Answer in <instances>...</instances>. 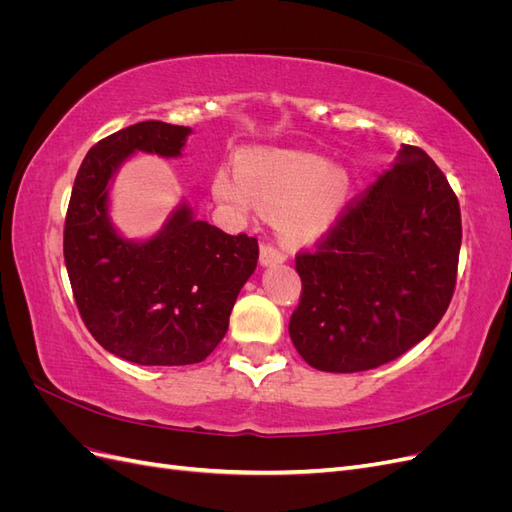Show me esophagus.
I'll return each instance as SVG.
<instances>
[{"mask_svg": "<svg viewBox=\"0 0 512 512\" xmlns=\"http://www.w3.org/2000/svg\"><path fill=\"white\" fill-rule=\"evenodd\" d=\"M286 254L280 250V247L273 243H262L260 245V262L262 265H273V262H282Z\"/></svg>", "mask_w": 512, "mask_h": 512, "instance_id": "1", "label": "esophagus"}]
</instances>
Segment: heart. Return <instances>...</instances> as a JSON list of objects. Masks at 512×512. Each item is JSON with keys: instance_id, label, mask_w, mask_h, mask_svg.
Listing matches in <instances>:
<instances>
[{"instance_id": "b5f03b06", "label": "heart", "mask_w": 512, "mask_h": 512, "mask_svg": "<svg viewBox=\"0 0 512 512\" xmlns=\"http://www.w3.org/2000/svg\"><path fill=\"white\" fill-rule=\"evenodd\" d=\"M237 174L239 178L226 168L218 170L215 196L241 213L250 209L252 200L265 211H282L280 228L290 241L324 235L350 196L346 170L305 151H245L237 158Z\"/></svg>"}]
</instances>
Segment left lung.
<instances>
[{"label": "left lung", "instance_id": "1", "mask_svg": "<svg viewBox=\"0 0 512 512\" xmlns=\"http://www.w3.org/2000/svg\"><path fill=\"white\" fill-rule=\"evenodd\" d=\"M461 247L459 200L421 147L352 198L335 224L299 250L301 297L290 339L307 365L333 374L395 361L442 320Z\"/></svg>", "mask_w": 512, "mask_h": 512}]
</instances>
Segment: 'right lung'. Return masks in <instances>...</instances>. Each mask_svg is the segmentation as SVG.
Returning a JSON list of instances; mask_svg holds the SVG:
<instances>
[{"label": "right lung", "instance_id": "add662e5", "mask_svg": "<svg viewBox=\"0 0 512 512\" xmlns=\"http://www.w3.org/2000/svg\"><path fill=\"white\" fill-rule=\"evenodd\" d=\"M190 128L141 121L102 138L76 173L64 258L87 331L138 365H192L222 342L237 294L256 269L258 239L226 235L188 207L145 243L121 239L106 218L108 181L134 151L175 158Z\"/></svg>", "mask_w": 512, "mask_h": 512}]
</instances>
